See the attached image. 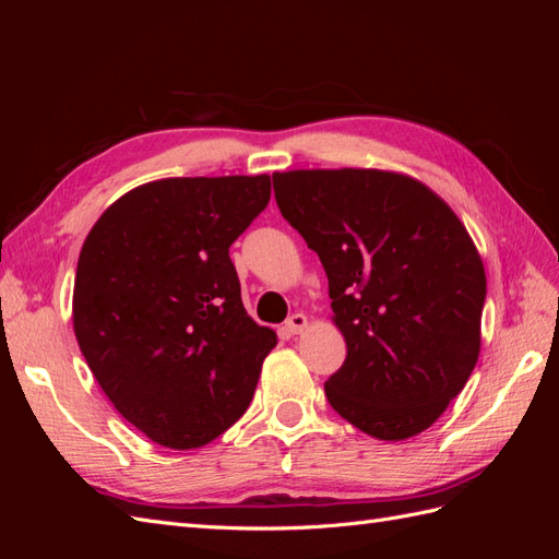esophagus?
Returning <instances> with one entry per match:
<instances>
[{
  "mask_svg": "<svg viewBox=\"0 0 559 559\" xmlns=\"http://www.w3.org/2000/svg\"><path fill=\"white\" fill-rule=\"evenodd\" d=\"M284 329H286V333H292V335H298V333H302L308 329V317L302 314V312H296V314H292L289 319H286V324H284Z\"/></svg>",
  "mask_w": 559,
  "mask_h": 559,
  "instance_id": "1",
  "label": "esophagus"
}]
</instances>
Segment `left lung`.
Instances as JSON below:
<instances>
[{
	"label": "left lung",
	"instance_id": "obj_1",
	"mask_svg": "<svg viewBox=\"0 0 559 559\" xmlns=\"http://www.w3.org/2000/svg\"><path fill=\"white\" fill-rule=\"evenodd\" d=\"M282 216L326 270L347 359L324 392L380 441L429 429L480 354L485 267L448 202L386 170L275 173Z\"/></svg>",
	"mask_w": 559,
	"mask_h": 559
}]
</instances>
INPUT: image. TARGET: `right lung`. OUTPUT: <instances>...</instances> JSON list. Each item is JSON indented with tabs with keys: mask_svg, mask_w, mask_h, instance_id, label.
I'll list each match as a JSON object with an SVG mask.
<instances>
[{
	"mask_svg": "<svg viewBox=\"0 0 559 559\" xmlns=\"http://www.w3.org/2000/svg\"><path fill=\"white\" fill-rule=\"evenodd\" d=\"M270 177H173L118 198L79 253L72 319L88 368L151 441L207 445L249 408L277 333L245 306L228 247Z\"/></svg>",
	"mask_w": 559,
	"mask_h": 559,
	"instance_id": "right-lung-1",
	"label": "right lung"
}]
</instances>
